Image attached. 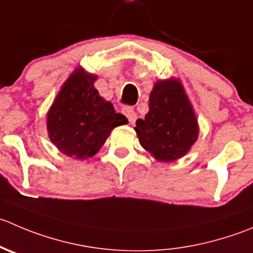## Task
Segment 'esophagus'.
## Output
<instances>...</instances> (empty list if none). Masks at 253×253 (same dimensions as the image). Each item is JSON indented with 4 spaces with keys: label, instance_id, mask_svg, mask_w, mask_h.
<instances>
[{
    "label": "esophagus",
    "instance_id": "1",
    "mask_svg": "<svg viewBox=\"0 0 253 253\" xmlns=\"http://www.w3.org/2000/svg\"><path fill=\"white\" fill-rule=\"evenodd\" d=\"M124 114L126 115V117L128 119V122L129 124H134L137 120V114L136 111H134L133 109H129V107H126V109L124 110Z\"/></svg>",
    "mask_w": 253,
    "mask_h": 253
}]
</instances>
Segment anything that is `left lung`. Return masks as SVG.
I'll use <instances>...</instances> for the list:
<instances>
[{
	"mask_svg": "<svg viewBox=\"0 0 253 253\" xmlns=\"http://www.w3.org/2000/svg\"><path fill=\"white\" fill-rule=\"evenodd\" d=\"M149 111L136 121L141 146L158 162L185 156L199 137L194 107L176 78L157 80L149 94Z\"/></svg>",
	"mask_w": 253,
	"mask_h": 253,
	"instance_id": "obj_1",
	"label": "left lung"
}]
</instances>
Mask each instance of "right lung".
Listing matches in <instances>:
<instances>
[{
  "instance_id": "add662e5",
  "label": "right lung",
  "mask_w": 253,
  "mask_h": 253,
  "mask_svg": "<svg viewBox=\"0 0 253 253\" xmlns=\"http://www.w3.org/2000/svg\"><path fill=\"white\" fill-rule=\"evenodd\" d=\"M97 75L77 68L61 85L46 114L51 143L63 154L87 159L100 151L112 129L128 124L95 89Z\"/></svg>"
}]
</instances>
